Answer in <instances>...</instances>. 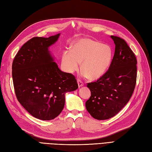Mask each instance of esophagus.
I'll list each match as a JSON object with an SVG mask.
<instances>
[{
  "label": "esophagus",
  "mask_w": 152,
  "mask_h": 152,
  "mask_svg": "<svg viewBox=\"0 0 152 152\" xmlns=\"http://www.w3.org/2000/svg\"><path fill=\"white\" fill-rule=\"evenodd\" d=\"M77 83H78V87H82V86H83V83L82 82V81H81V80H79V79H78V80H77Z\"/></svg>",
  "instance_id": "esophagus-1"
}]
</instances>
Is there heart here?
I'll return each instance as SVG.
<instances>
[{"label": "heart", "mask_w": 152, "mask_h": 152, "mask_svg": "<svg viewBox=\"0 0 152 152\" xmlns=\"http://www.w3.org/2000/svg\"><path fill=\"white\" fill-rule=\"evenodd\" d=\"M114 51L111 46L88 38L81 39L73 43L70 52L62 55V65L66 72L72 74L78 70L82 62L83 74L91 80L102 77L111 66Z\"/></svg>", "instance_id": "obj_1"}]
</instances>
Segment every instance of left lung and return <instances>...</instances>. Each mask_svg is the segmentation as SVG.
<instances>
[{
    "mask_svg": "<svg viewBox=\"0 0 152 152\" xmlns=\"http://www.w3.org/2000/svg\"><path fill=\"white\" fill-rule=\"evenodd\" d=\"M115 44L112 64L99 79L87 83L91 92L86 102L87 111L98 120L111 118L128 102L134 90L137 75L135 55L123 39L111 36Z\"/></svg>",
    "mask_w": 152,
    "mask_h": 152,
    "instance_id": "obj_1",
    "label": "left lung"
}]
</instances>
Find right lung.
Masks as SVG:
<instances>
[{
  "mask_svg": "<svg viewBox=\"0 0 152 152\" xmlns=\"http://www.w3.org/2000/svg\"><path fill=\"white\" fill-rule=\"evenodd\" d=\"M60 34L31 38L20 48L12 62L18 101L33 116L44 121L58 116L65 106V93L78 88L74 75L61 71L48 50Z\"/></svg>",
  "mask_w": 152,
  "mask_h": 152,
  "instance_id": "right-lung-1",
  "label": "right lung"
}]
</instances>
